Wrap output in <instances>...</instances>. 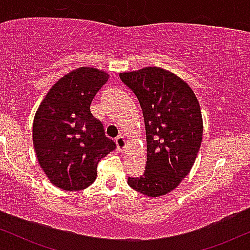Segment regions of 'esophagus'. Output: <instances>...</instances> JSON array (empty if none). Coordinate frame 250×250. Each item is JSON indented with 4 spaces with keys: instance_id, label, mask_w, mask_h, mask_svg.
<instances>
[{
    "instance_id": "1",
    "label": "esophagus",
    "mask_w": 250,
    "mask_h": 250,
    "mask_svg": "<svg viewBox=\"0 0 250 250\" xmlns=\"http://www.w3.org/2000/svg\"><path fill=\"white\" fill-rule=\"evenodd\" d=\"M115 142H116L117 150L123 151V149L125 148V137H123V136H121V135H120V136H117V137H116Z\"/></svg>"
}]
</instances>
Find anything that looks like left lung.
<instances>
[{"mask_svg": "<svg viewBox=\"0 0 250 250\" xmlns=\"http://www.w3.org/2000/svg\"><path fill=\"white\" fill-rule=\"evenodd\" d=\"M120 79L141 105L147 136V163L128 185L159 197L174 190L189 174L202 142L199 101L183 80L157 67L121 73Z\"/></svg>", "mask_w": 250, "mask_h": 250, "instance_id": "8db88e82", "label": "left lung"}]
</instances>
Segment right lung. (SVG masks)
<instances>
[{
	"label": "right lung",
	"instance_id": "1",
	"mask_svg": "<svg viewBox=\"0 0 250 250\" xmlns=\"http://www.w3.org/2000/svg\"><path fill=\"white\" fill-rule=\"evenodd\" d=\"M109 75L81 67L60 79L37 109L33 142L40 166L63 190H82L96 179L100 160L116 148L90 104Z\"/></svg>",
	"mask_w": 250,
	"mask_h": 250
}]
</instances>
